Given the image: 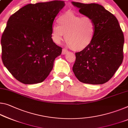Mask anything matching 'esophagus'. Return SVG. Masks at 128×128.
I'll list each match as a JSON object with an SVG mask.
<instances>
[{"label": "esophagus", "instance_id": "obj_1", "mask_svg": "<svg viewBox=\"0 0 128 128\" xmlns=\"http://www.w3.org/2000/svg\"><path fill=\"white\" fill-rule=\"evenodd\" d=\"M68 52V50H66V49H62V54H66Z\"/></svg>", "mask_w": 128, "mask_h": 128}]
</instances>
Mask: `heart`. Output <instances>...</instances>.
<instances>
[{
  "instance_id": "heart-1",
  "label": "heart",
  "mask_w": 128,
  "mask_h": 128,
  "mask_svg": "<svg viewBox=\"0 0 128 128\" xmlns=\"http://www.w3.org/2000/svg\"><path fill=\"white\" fill-rule=\"evenodd\" d=\"M58 22L52 27V38L56 44L60 43L64 34L66 42L76 51L86 50L92 42L96 27L90 17L67 11L58 17Z\"/></svg>"
}]
</instances>
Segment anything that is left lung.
<instances>
[{"instance_id":"8db88e82","label":"left lung","mask_w":128,"mask_h":128,"mask_svg":"<svg viewBox=\"0 0 128 128\" xmlns=\"http://www.w3.org/2000/svg\"><path fill=\"white\" fill-rule=\"evenodd\" d=\"M82 15L96 24V33L90 45L76 53L72 70L80 82L102 84L112 78L122 64L124 37L118 20L103 6L96 3L74 2Z\"/></svg>"}]
</instances>
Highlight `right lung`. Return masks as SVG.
Instances as JSON below:
<instances>
[{"mask_svg":"<svg viewBox=\"0 0 128 128\" xmlns=\"http://www.w3.org/2000/svg\"><path fill=\"white\" fill-rule=\"evenodd\" d=\"M64 1L28 4L12 15L2 36V59L17 80L25 84L47 78L62 48L52 38L55 17Z\"/></svg>","mask_w":128,"mask_h":128,"instance_id":"right-lung-1","label":"right lung"}]
</instances>
